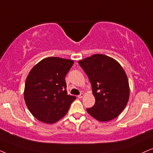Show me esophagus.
Returning a JSON list of instances; mask_svg holds the SVG:
<instances>
[{"label":"esophagus","mask_w":153,"mask_h":153,"mask_svg":"<svg viewBox=\"0 0 153 153\" xmlns=\"http://www.w3.org/2000/svg\"><path fill=\"white\" fill-rule=\"evenodd\" d=\"M84 96V94H83V93H80V95H78V98H82V97H83Z\"/></svg>","instance_id":"obj_1"}]
</instances>
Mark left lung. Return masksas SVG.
Instances as JSON below:
<instances>
[{
    "label": "left lung",
    "mask_w": 153,
    "mask_h": 153,
    "mask_svg": "<svg viewBox=\"0 0 153 153\" xmlns=\"http://www.w3.org/2000/svg\"><path fill=\"white\" fill-rule=\"evenodd\" d=\"M78 64L88 75L95 103L88 113L101 122L110 121L123 112L130 97L128 77L115 59L95 54L79 60Z\"/></svg>",
    "instance_id": "8db88e82"
}]
</instances>
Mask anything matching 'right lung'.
<instances>
[{
    "instance_id": "add662e5",
    "label": "right lung",
    "mask_w": 153,
    "mask_h": 153,
    "mask_svg": "<svg viewBox=\"0 0 153 153\" xmlns=\"http://www.w3.org/2000/svg\"><path fill=\"white\" fill-rule=\"evenodd\" d=\"M74 61L48 57L31 69L25 80L24 100L33 116L43 123H56L67 114L76 99L68 95L65 75Z\"/></svg>"
}]
</instances>
